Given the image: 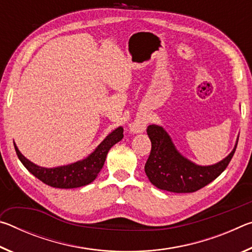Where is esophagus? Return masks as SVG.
Instances as JSON below:
<instances>
[{"instance_id":"34e87169","label":"esophagus","mask_w":252,"mask_h":252,"mask_svg":"<svg viewBox=\"0 0 252 252\" xmlns=\"http://www.w3.org/2000/svg\"><path fill=\"white\" fill-rule=\"evenodd\" d=\"M143 129H144V125H142V123H140V122H136V123H134L133 126H132L131 131L140 132V131H142Z\"/></svg>"}]
</instances>
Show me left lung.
<instances>
[{"label": "left lung", "instance_id": "left-lung-1", "mask_svg": "<svg viewBox=\"0 0 252 252\" xmlns=\"http://www.w3.org/2000/svg\"><path fill=\"white\" fill-rule=\"evenodd\" d=\"M147 133L151 140V152L144 165L149 180L158 189L176 193L198 191L218 178L228 167L237 149L222 161L201 167L186 159L177 151L169 134L159 126H149Z\"/></svg>", "mask_w": 252, "mask_h": 252}]
</instances>
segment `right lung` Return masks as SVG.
<instances>
[{
	"label": "right lung",
	"instance_id": "1",
	"mask_svg": "<svg viewBox=\"0 0 252 252\" xmlns=\"http://www.w3.org/2000/svg\"><path fill=\"white\" fill-rule=\"evenodd\" d=\"M122 138L123 127L119 126L118 129L111 132L106 136L103 141L97 146L94 152L91 153L87 159L52 169L42 168L32 163L31 161H29L27 158L22 156V153L19 151L15 144L14 148L20 161L34 177L50 187L60 188V189H72V188L87 186L94 180L97 173L103 167L109 150L117 142L122 140Z\"/></svg>",
	"mask_w": 252,
	"mask_h": 252
}]
</instances>
